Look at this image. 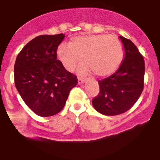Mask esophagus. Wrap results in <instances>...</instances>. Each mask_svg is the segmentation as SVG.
Returning <instances> with one entry per match:
<instances>
[{
    "label": "esophagus",
    "instance_id": "34e87169",
    "mask_svg": "<svg viewBox=\"0 0 160 160\" xmlns=\"http://www.w3.org/2000/svg\"><path fill=\"white\" fill-rule=\"evenodd\" d=\"M85 82H86V80H84V79L78 78V84H79V85H81V84L84 83Z\"/></svg>",
    "mask_w": 160,
    "mask_h": 160
}]
</instances>
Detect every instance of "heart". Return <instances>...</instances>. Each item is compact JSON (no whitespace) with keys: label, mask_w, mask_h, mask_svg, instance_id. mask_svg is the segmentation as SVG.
Returning a JSON list of instances; mask_svg holds the SVG:
<instances>
[{"label":"heart","mask_w":160,"mask_h":160,"mask_svg":"<svg viewBox=\"0 0 160 160\" xmlns=\"http://www.w3.org/2000/svg\"><path fill=\"white\" fill-rule=\"evenodd\" d=\"M57 58L68 71H72L80 62L78 73L86 75L95 71L98 77H107L119 68L124 52L120 40L107 34H82L73 37L68 46L61 44Z\"/></svg>","instance_id":"heart-1"}]
</instances>
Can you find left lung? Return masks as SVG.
I'll return each mask as SVG.
<instances>
[{"label": "left lung", "instance_id": "obj_1", "mask_svg": "<svg viewBox=\"0 0 160 160\" xmlns=\"http://www.w3.org/2000/svg\"><path fill=\"white\" fill-rule=\"evenodd\" d=\"M124 48V58L118 70L99 80L100 92L92 100V106L105 116L123 113L130 109L144 89V61L130 40L119 36Z\"/></svg>", "mask_w": 160, "mask_h": 160}]
</instances>
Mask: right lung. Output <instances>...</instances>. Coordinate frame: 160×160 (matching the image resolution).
<instances>
[{
	"instance_id": "1",
	"label": "right lung",
	"mask_w": 160,
	"mask_h": 160,
	"mask_svg": "<svg viewBox=\"0 0 160 160\" xmlns=\"http://www.w3.org/2000/svg\"><path fill=\"white\" fill-rule=\"evenodd\" d=\"M65 34L40 35L28 43L16 58L14 80L18 92L36 114L51 117L63 109L78 78L68 72L56 51Z\"/></svg>"
}]
</instances>
